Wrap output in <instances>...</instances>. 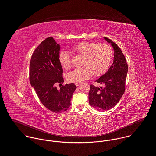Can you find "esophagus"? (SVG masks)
<instances>
[{"instance_id": "esophagus-1", "label": "esophagus", "mask_w": 156, "mask_h": 156, "mask_svg": "<svg viewBox=\"0 0 156 156\" xmlns=\"http://www.w3.org/2000/svg\"><path fill=\"white\" fill-rule=\"evenodd\" d=\"M80 83H75V85H76V87H78V86H79V85H80Z\"/></svg>"}]
</instances>
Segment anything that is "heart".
<instances>
[{
	"label": "heart",
	"mask_w": 156,
	"mask_h": 156,
	"mask_svg": "<svg viewBox=\"0 0 156 156\" xmlns=\"http://www.w3.org/2000/svg\"><path fill=\"white\" fill-rule=\"evenodd\" d=\"M73 52L84 57L82 69H75L67 75L69 82L80 83L91 78L94 75L97 76L105 73L110 66L112 58L111 47L105 44L83 41L73 49ZM59 62L65 69L71 68L70 55L68 52L62 51L59 55Z\"/></svg>",
	"instance_id": "b5f03b06"
}]
</instances>
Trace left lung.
Returning <instances> with one entry per match:
<instances>
[{
  "label": "left lung",
  "mask_w": 156,
  "mask_h": 156,
  "mask_svg": "<svg viewBox=\"0 0 156 156\" xmlns=\"http://www.w3.org/2000/svg\"><path fill=\"white\" fill-rule=\"evenodd\" d=\"M103 37L113 48V62L107 72L95 81L104 87H97L90 85L88 98L90 104L94 108L105 111L114 107L125 91L128 65L119 46L110 39Z\"/></svg>",
  "instance_id": "left-lung-1"
}]
</instances>
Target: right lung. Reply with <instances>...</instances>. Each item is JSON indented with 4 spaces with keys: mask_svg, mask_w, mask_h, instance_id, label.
Returning <instances> with one entry per match:
<instances>
[{
    "mask_svg": "<svg viewBox=\"0 0 156 156\" xmlns=\"http://www.w3.org/2000/svg\"><path fill=\"white\" fill-rule=\"evenodd\" d=\"M61 46L52 37L43 41L32 55L29 65V80L42 104L56 113L66 111L76 87L73 83L62 85L63 69L59 62Z\"/></svg>",
    "mask_w": 156,
    "mask_h": 156,
    "instance_id": "add662e5",
    "label": "right lung"
}]
</instances>
